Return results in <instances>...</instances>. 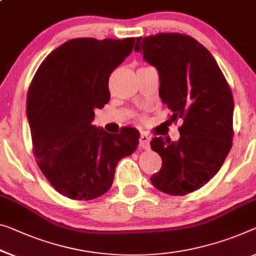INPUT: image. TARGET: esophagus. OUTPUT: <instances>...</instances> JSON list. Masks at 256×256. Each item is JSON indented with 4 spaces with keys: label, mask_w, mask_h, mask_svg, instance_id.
Returning <instances> with one entry per match:
<instances>
[{
    "label": "esophagus",
    "mask_w": 256,
    "mask_h": 256,
    "mask_svg": "<svg viewBox=\"0 0 256 256\" xmlns=\"http://www.w3.org/2000/svg\"><path fill=\"white\" fill-rule=\"evenodd\" d=\"M150 137L145 135V134H142L140 137V148H144V150H148L150 148Z\"/></svg>",
    "instance_id": "1"
}]
</instances>
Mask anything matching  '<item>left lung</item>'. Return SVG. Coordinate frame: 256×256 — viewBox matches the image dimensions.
I'll return each mask as SVG.
<instances>
[{"label": "left lung", "mask_w": 256, "mask_h": 256, "mask_svg": "<svg viewBox=\"0 0 256 256\" xmlns=\"http://www.w3.org/2000/svg\"><path fill=\"white\" fill-rule=\"evenodd\" d=\"M136 40L135 51L158 70L170 120L183 121L178 142L152 138L162 166L151 183L164 194H188L214 178L232 146V92L214 57L194 38L158 33Z\"/></svg>", "instance_id": "8db88e82"}]
</instances>
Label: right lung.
<instances>
[{"mask_svg": "<svg viewBox=\"0 0 256 256\" xmlns=\"http://www.w3.org/2000/svg\"><path fill=\"white\" fill-rule=\"evenodd\" d=\"M135 38H78L50 52L27 92L26 113L38 168L51 186L73 200L98 198L112 186L120 159L138 145L135 128L110 134L92 124L110 100L108 78Z\"/></svg>", "mask_w": 256, "mask_h": 256, "instance_id": "obj_1", "label": "right lung"}]
</instances>
